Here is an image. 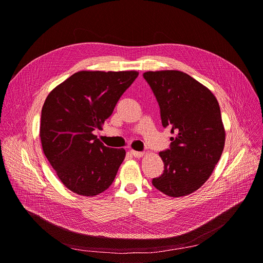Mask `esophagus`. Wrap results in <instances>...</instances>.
Masks as SVG:
<instances>
[{
  "instance_id": "obj_1",
  "label": "esophagus",
  "mask_w": 263,
  "mask_h": 263,
  "mask_svg": "<svg viewBox=\"0 0 263 263\" xmlns=\"http://www.w3.org/2000/svg\"><path fill=\"white\" fill-rule=\"evenodd\" d=\"M131 154L134 156V157H137V159H139V157H142L145 155L144 152H139V151H135V150H131Z\"/></svg>"
}]
</instances>
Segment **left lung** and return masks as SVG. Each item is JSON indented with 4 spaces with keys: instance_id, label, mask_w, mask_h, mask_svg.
Returning a JSON list of instances; mask_svg holds the SVG:
<instances>
[{
    "instance_id": "1",
    "label": "left lung",
    "mask_w": 263,
    "mask_h": 263,
    "mask_svg": "<svg viewBox=\"0 0 263 263\" xmlns=\"http://www.w3.org/2000/svg\"><path fill=\"white\" fill-rule=\"evenodd\" d=\"M159 102L162 125L176 136L160 152L164 172L152 180L164 195L181 198L198 190L212 176L225 145L220 106L212 91L181 71L144 73Z\"/></svg>"
}]
</instances>
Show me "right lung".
Wrapping results in <instances>:
<instances>
[{"instance_id":"1","label":"right lung","mask_w":263,"mask_h":263,"mask_svg":"<svg viewBox=\"0 0 263 263\" xmlns=\"http://www.w3.org/2000/svg\"><path fill=\"white\" fill-rule=\"evenodd\" d=\"M138 76L136 71H80L58 84L42 107L43 153L61 183L83 197H94L113 183L125 149L104 146L94 134Z\"/></svg>"}]
</instances>
